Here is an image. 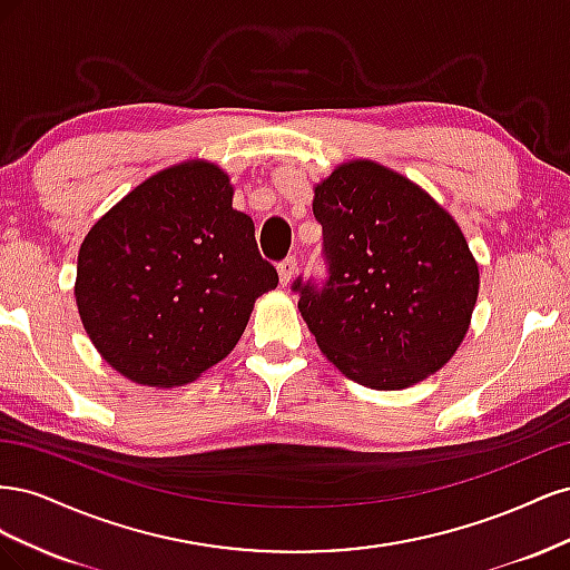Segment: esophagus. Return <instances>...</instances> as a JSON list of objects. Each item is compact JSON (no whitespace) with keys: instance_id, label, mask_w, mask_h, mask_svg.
I'll list each match as a JSON object with an SVG mask.
<instances>
[{"instance_id":"34e87169","label":"esophagus","mask_w":570,"mask_h":570,"mask_svg":"<svg viewBox=\"0 0 570 570\" xmlns=\"http://www.w3.org/2000/svg\"><path fill=\"white\" fill-rule=\"evenodd\" d=\"M295 271H297V256H285L283 262L278 264V273H281V285H289V281H292V275H295Z\"/></svg>"}]
</instances>
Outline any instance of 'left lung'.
Here are the masks:
<instances>
[{"label": "left lung", "instance_id": "8db88e82", "mask_svg": "<svg viewBox=\"0 0 570 570\" xmlns=\"http://www.w3.org/2000/svg\"><path fill=\"white\" fill-rule=\"evenodd\" d=\"M325 278L292 292L321 352L373 390L440 371L469 331L478 264L454 218L419 185L352 161L316 187Z\"/></svg>", "mask_w": 570, "mask_h": 570}]
</instances>
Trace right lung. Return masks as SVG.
<instances>
[{
	"mask_svg": "<svg viewBox=\"0 0 570 570\" xmlns=\"http://www.w3.org/2000/svg\"><path fill=\"white\" fill-rule=\"evenodd\" d=\"M278 285L228 176L180 164L95 223L78 254L76 302L97 352L135 383L195 381L243 337L254 299Z\"/></svg>",
	"mask_w": 570,
	"mask_h": 570,
	"instance_id": "right-lung-1",
	"label": "right lung"
}]
</instances>
